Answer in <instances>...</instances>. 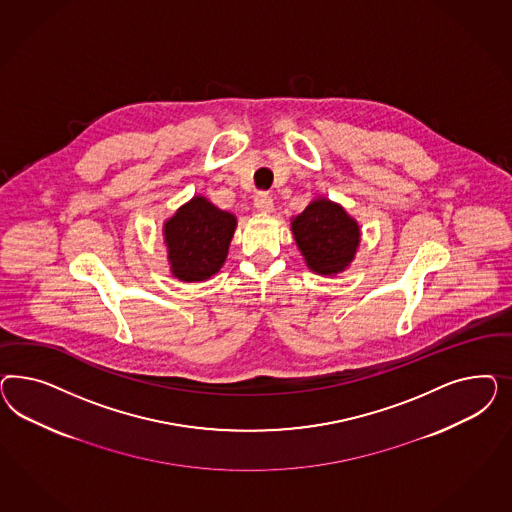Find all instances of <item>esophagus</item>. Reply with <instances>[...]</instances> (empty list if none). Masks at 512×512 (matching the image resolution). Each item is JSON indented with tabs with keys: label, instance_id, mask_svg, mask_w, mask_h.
<instances>
[{
	"label": "esophagus",
	"instance_id": "esophagus-1",
	"mask_svg": "<svg viewBox=\"0 0 512 512\" xmlns=\"http://www.w3.org/2000/svg\"><path fill=\"white\" fill-rule=\"evenodd\" d=\"M255 208L259 212H263V214H270L274 210V201H272V197L268 193H259L255 197Z\"/></svg>",
	"mask_w": 512,
	"mask_h": 512
}]
</instances>
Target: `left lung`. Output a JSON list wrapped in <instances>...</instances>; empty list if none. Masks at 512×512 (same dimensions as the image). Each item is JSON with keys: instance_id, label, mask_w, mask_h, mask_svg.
Segmentation results:
<instances>
[{"instance_id": "1", "label": "left lung", "mask_w": 512, "mask_h": 512, "mask_svg": "<svg viewBox=\"0 0 512 512\" xmlns=\"http://www.w3.org/2000/svg\"><path fill=\"white\" fill-rule=\"evenodd\" d=\"M291 233L306 266L319 276H338L355 261L360 225L347 210L326 197H317L291 217Z\"/></svg>"}]
</instances>
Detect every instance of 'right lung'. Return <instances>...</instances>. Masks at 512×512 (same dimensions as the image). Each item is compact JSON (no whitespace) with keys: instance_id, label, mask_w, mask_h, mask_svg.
<instances>
[{"instance_id":"right-lung-1","label":"right lung","mask_w":512,"mask_h":512,"mask_svg":"<svg viewBox=\"0 0 512 512\" xmlns=\"http://www.w3.org/2000/svg\"><path fill=\"white\" fill-rule=\"evenodd\" d=\"M236 225L234 214L219 210L204 195L182 204L163 223L172 276L184 283L216 276L227 259Z\"/></svg>"}]
</instances>
